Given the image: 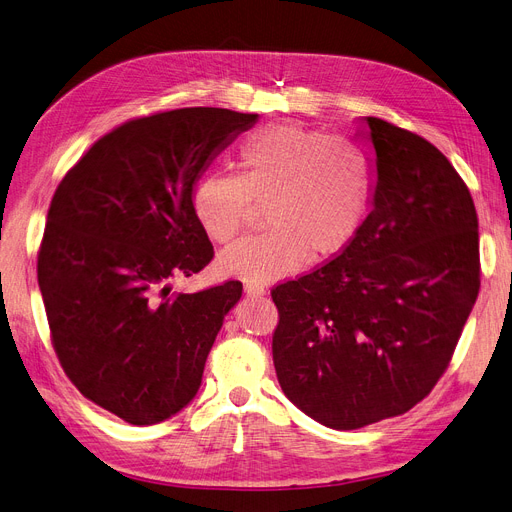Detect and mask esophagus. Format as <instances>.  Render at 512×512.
<instances>
[{"mask_svg":"<svg viewBox=\"0 0 512 512\" xmlns=\"http://www.w3.org/2000/svg\"><path fill=\"white\" fill-rule=\"evenodd\" d=\"M246 294L250 296V298H260V296H264L266 294V289L262 287V285H254V283H246Z\"/></svg>","mask_w":512,"mask_h":512,"instance_id":"esophagus-1","label":"esophagus"}]
</instances>
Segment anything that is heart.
Returning a JSON list of instances; mask_svg holds the SVG:
<instances>
[{
	"label": "heart",
	"mask_w": 512,
	"mask_h": 512,
	"mask_svg": "<svg viewBox=\"0 0 512 512\" xmlns=\"http://www.w3.org/2000/svg\"><path fill=\"white\" fill-rule=\"evenodd\" d=\"M254 204L266 208L262 235L229 246L221 271L250 283L296 273L306 260L342 256L367 223L373 166L358 145L294 123L264 127L241 143L237 175L208 173L193 187L191 206L202 231L231 241Z\"/></svg>",
	"instance_id": "1"
}]
</instances>
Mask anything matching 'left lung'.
<instances>
[{"label": "left lung", "instance_id": "1", "mask_svg": "<svg viewBox=\"0 0 512 512\" xmlns=\"http://www.w3.org/2000/svg\"><path fill=\"white\" fill-rule=\"evenodd\" d=\"M373 210L352 246L273 287L283 394L331 429L404 415L446 373L481 285L477 212L433 143L367 116Z\"/></svg>", "mask_w": 512, "mask_h": 512}]
</instances>
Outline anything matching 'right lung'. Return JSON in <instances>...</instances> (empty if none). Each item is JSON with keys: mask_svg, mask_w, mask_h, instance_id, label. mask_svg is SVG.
<instances>
[{"mask_svg": "<svg viewBox=\"0 0 512 512\" xmlns=\"http://www.w3.org/2000/svg\"><path fill=\"white\" fill-rule=\"evenodd\" d=\"M258 114L179 108L127 120L60 181L37 254L56 356L93 404L131 425L173 417L198 394L204 364L241 283L170 287L214 250L191 206L210 160Z\"/></svg>", "mask_w": 512, "mask_h": 512, "instance_id": "right-lung-1", "label": "right lung"}]
</instances>
